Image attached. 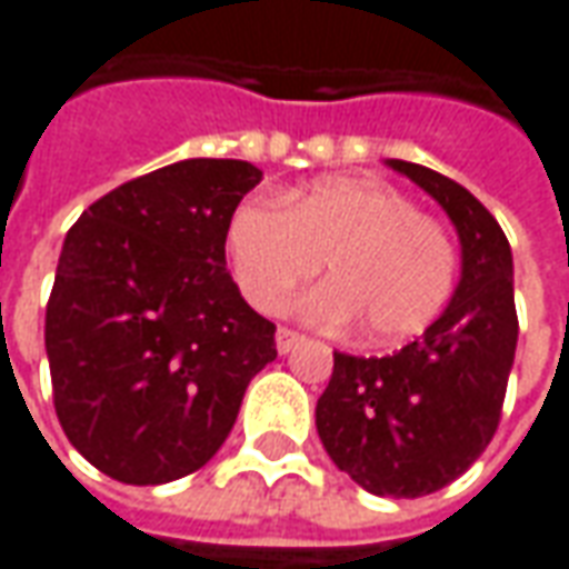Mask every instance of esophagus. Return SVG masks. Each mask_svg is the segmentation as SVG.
Listing matches in <instances>:
<instances>
[{
    "mask_svg": "<svg viewBox=\"0 0 569 569\" xmlns=\"http://www.w3.org/2000/svg\"><path fill=\"white\" fill-rule=\"evenodd\" d=\"M299 342H305V336H299L296 330H286V327L277 330V351H280V355H289Z\"/></svg>",
    "mask_w": 569,
    "mask_h": 569,
    "instance_id": "esophagus-1",
    "label": "esophagus"
}]
</instances>
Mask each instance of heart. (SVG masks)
Returning a JSON list of instances; mask_svg holds the SVG:
<instances>
[{
    "label": "heart",
    "instance_id": "1",
    "mask_svg": "<svg viewBox=\"0 0 569 569\" xmlns=\"http://www.w3.org/2000/svg\"><path fill=\"white\" fill-rule=\"evenodd\" d=\"M230 261L258 311H280L292 289L320 273L330 283L305 299V315L330 327L365 323L370 342L423 333L455 286V246L411 199L361 177H333L283 202L249 199L230 218Z\"/></svg>",
    "mask_w": 569,
    "mask_h": 569
}]
</instances>
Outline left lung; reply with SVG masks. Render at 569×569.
Segmentation results:
<instances>
[{
    "label": "left lung",
    "instance_id": "1",
    "mask_svg": "<svg viewBox=\"0 0 569 569\" xmlns=\"http://www.w3.org/2000/svg\"><path fill=\"white\" fill-rule=\"evenodd\" d=\"M442 204L461 242V280L420 339L386 358L333 351L317 436L373 496L420 498L458 479L492 442L517 351L513 258L498 220L461 183L386 161Z\"/></svg>",
    "mask_w": 569,
    "mask_h": 569
}]
</instances>
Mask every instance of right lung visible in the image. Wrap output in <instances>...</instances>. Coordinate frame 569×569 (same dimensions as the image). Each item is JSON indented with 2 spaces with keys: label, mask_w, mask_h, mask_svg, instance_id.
Masks as SVG:
<instances>
[{
  "label": "right lung",
  "mask_w": 569,
  "mask_h": 569,
  "mask_svg": "<svg viewBox=\"0 0 569 569\" xmlns=\"http://www.w3.org/2000/svg\"><path fill=\"white\" fill-rule=\"evenodd\" d=\"M258 183L249 161L187 158L111 189L64 236L46 305L56 415L118 482L158 486L211 461L277 358V327L223 254Z\"/></svg>",
  "instance_id": "1"
}]
</instances>
